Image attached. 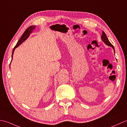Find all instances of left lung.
Wrapping results in <instances>:
<instances>
[{
	"label": "left lung",
	"instance_id": "obj_1",
	"mask_svg": "<svg viewBox=\"0 0 127 127\" xmlns=\"http://www.w3.org/2000/svg\"><path fill=\"white\" fill-rule=\"evenodd\" d=\"M101 40L106 45L112 47L114 51V53H115V49H114L113 45L110 42V41H109V40H108V38L106 35V34H105V33L103 31L102 32V35H101Z\"/></svg>",
	"mask_w": 127,
	"mask_h": 127
}]
</instances>
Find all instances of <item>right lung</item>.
<instances>
[{
    "label": "right lung",
    "instance_id": "1",
    "mask_svg": "<svg viewBox=\"0 0 127 127\" xmlns=\"http://www.w3.org/2000/svg\"><path fill=\"white\" fill-rule=\"evenodd\" d=\"M35 26H31L29 27H28L27 29L25 30V31L24 32V33H23V34L22 35V36H21L20 39L19 40V41H18L17 44H16V45H15V46L14 47L13 51H12V58H13V53H14V51H15V49L17 47H18V46L20 45L24 41H25V40L28 38H29V36L30 35V34H31L33 32V30L35 29ZM12 60L11 61V63L12 62ZM10 64H11V63L10 64Z\"/></svg>",
    "mask_w": 127,
    "mask_h": 127
}]
</instances>
